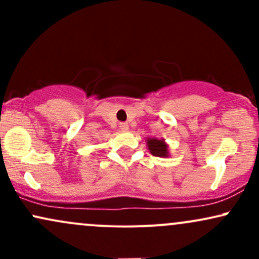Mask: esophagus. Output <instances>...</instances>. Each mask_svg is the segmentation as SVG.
<instances>
[{
  "label": "esophagus",
  "mask_w": 259,
  "mask_h": 259,
  "mask_svg": "<svg viewBox=\"0 0 259 259\" xmlns=\"http://www.w3.org/2000/svg\"><path fill=\"white\" fill-rule=\"evenodd\" d=\"M119 127H120V130H123V132H126V130L129 129V125H127L126 123H120Z\"/></svg>",
  "instance_id": "obj_1"
}]
</instances>
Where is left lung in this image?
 <instances>
[{
  "instance_id": "obj_1",
  "label": "left lung",
  "mask_w": 259,
  "mask_h": 259,
  "mask_svg": "<svg viewBox=\"0 0 259 259\" xmlns=\"http://www.w3.org/2000/svg\"><path fill=\"white\" fill-rule=\"evenodd\" d=\"M146 145L148 151H150L151 154H153V156L160 157V158H167V157L170 156V154H169L168 144L163 139L147 138Z\"/></svg>"
}]
</instances>
